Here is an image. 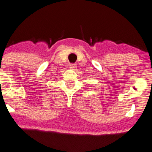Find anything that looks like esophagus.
<instances>
[{
  "label": "esophagus",
  "mask_w": 152,
  "mask_h": 152,
  "mask_svg": "<svg viewBox=\"0 0 152 152\" xmlns=\"http://www.w3.org/2000/svg\"><path fill=\"white\" fill-rule=\"evenodd\" d=\"M70 68L71 69V70H75L76 69H77V66H76V64H70Z\"/></svg>",
  "instance_id": "obj_1"
}]
</instances>
